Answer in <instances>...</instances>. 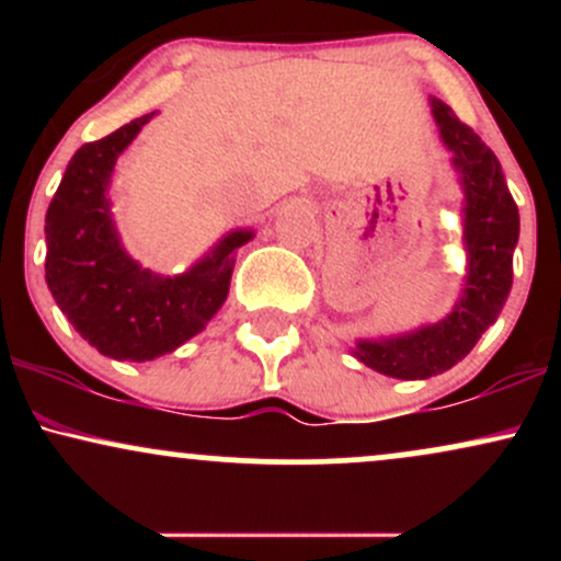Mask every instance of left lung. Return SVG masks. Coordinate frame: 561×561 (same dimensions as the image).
<instances>
[{
  "label": "left lung",
  "mask_w": 561,
  "mask_h": 561,
  "mask_svg": "<svg viewBox=\"0 0 561 561\" xmlns=\"http://www.w3.org/2000/svg\"><path fill=\"white\" fill-rule=\"evenodd\" d=\"M443 145L465 186L467 282L454 311L437 324L385 340H358L353 356L398 379H427L459 364L499 319L512 289V255L519 240V210L491 147L433 96Z\"/></svg>",
  "instance_id": "8db88e82"
}]
</instances>
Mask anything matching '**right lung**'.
<instances>
[{"instance_id": "obj_1", "label": "right lung", "mask_w": 561, "mask_h": 561, "mask_svg": "<svg viewBox=\"0 0 561 561\" xmlns=\"http://www.w3.org/2000/svg\"><path fill=\"white\" fill-rule=\"evenodd\" d=\"M156 113L83 145L47 210L49 293L73 330L102 356L152 362L205 330L229 295L234 250L253 231H231L186 274L141 268L121 244L111 214L115 160Z\"/></svg>"}]
</instances>
